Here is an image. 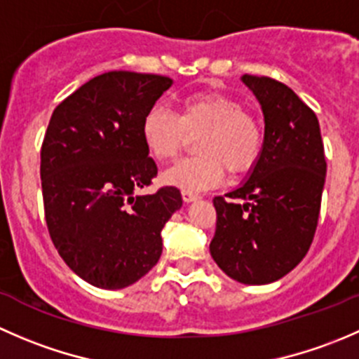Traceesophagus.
I'll list each match as a JSON object with an SVG mask.
<instances>
[{"label":"esophagus","mask_w":359,"mask_h":359,"mask_svg":"<svg viewBox=\"0 0 359 359\" xmlns=\"http://www.w3.org/2000/svg\"><path fill=\"white\" fill-rule=\"evenodd\" d=\"M198 198H200V196H198V194H196V193H193V191H186V189H184V191H182V200H184V201H186V203H191V201H196V200H198Z\"/></svg>","instance_id":"esophagus-1"}]
</instances>
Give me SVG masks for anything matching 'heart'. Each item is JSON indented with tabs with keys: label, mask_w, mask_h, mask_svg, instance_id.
I'll return each mask as SVG.
<instances>
[{
	"label": "heart",
	"mask_w": 359,
	"mask_h": 359,
	"mask_svg": "<svg viewBox=\"0 0 359 359\" xmlns=\"http://www.w3.org/2000/svg\"><path fill=\"white\" fill-rule=\"evenodd\" d=\"M142 140L158 161H168L196 137L198 156L184 158L163 175L165 182L186 191L217 186L224 170L248 172L260 156L262 130L243 104L222 92H196L184 97L179 114L154 104L142 119Z\"/></svg>",
	"instance_id": "obj_1"
}]
</instances>
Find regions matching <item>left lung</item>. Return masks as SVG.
<instances>
[{
  "instance_id": "obj_1",
  "label": "left lung",
  "mask_w": 359,
  "mask_h": 359,
  "mask_svg": "<svg viewBox=\"0 0 359 359\" xmlns=\"http://www.w3.org/2000/svg\"><path fill=\"white\" fill-rule=\"evenodd\" d=\"M241 81L262 107L264 144L231 200L213 198L210 253L233 280L266 285L290 273L313 243L327 161L316 114L292 88L266 76Z\"/></svg>"
}]
</instances>
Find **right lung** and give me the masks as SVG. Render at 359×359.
Returning <instances> with one entry per match:
<instances>
[{
	"instance_id": "1",
	"label": "right lung",
	"mask_w": 359,
	"mask_h": 359,
	"mask_svg": "<svg viewBox=\"0 0 359 359\" xmlns=\"http://www.w3.org/2000/svg\"><path fill=\"white\" fill-rule=\"evenodd\" d=\"M172 79L111 71L59 104L41 146V189L50 238L86 283L119 290L161 257V229L182 206L177 187L153 194L158 168L142 119Z\"/></svg>"
}]
</instances>
